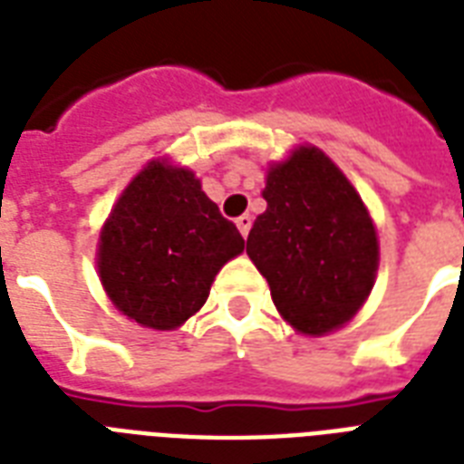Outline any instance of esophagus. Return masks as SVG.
<instances>
[{
  "mask_svg": "<svg viewBox=\"0 0 464 464\" xmlns=\"http://www.w3.org/2000/svg\"><path fill=\"white\" fill-rule=\"evenodd\" d=\"M236 226H238V231L243 233V238H246L247 233H250V226H253V218H250V214H243V217L236 218Z\"/></svg>",
  "mask_w": 464,
  "mask_h": 464,
  "instance_id": "esophagus-1",
  "label": "esophagus"
}]
</instances>
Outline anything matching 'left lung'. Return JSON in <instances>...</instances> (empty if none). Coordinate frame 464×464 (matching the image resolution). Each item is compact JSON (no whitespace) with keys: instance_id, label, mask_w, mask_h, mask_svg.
Wrapping results in <instances>:
<instances>
[{"instance_id":"1","label":"left lung","mask_w":464,"mask_h":464,"mask_svg":"<svg viewBox=\"0 0 464 464\" xmlns=\"http://www.w3.org/2000/svg\"><path fill=\"white\" fill-rule=\"evenodd\" d=\"M262 197L267 209L246 250L284 320L304 334L352 320L378 269L373 221L356 189L320 149L301 147L269 168Z\"/></svg>"}]
</instances>
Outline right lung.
<instances>
[{"instance_id":"obj_1","label":"right lung","mask_w":464,"mask_h":464,"mask_svg":"<svg viewBox=\"0 0 464 464\" xmlns=\"http://www.w3.org/2000/svg\"><path fill=\"white\" fill-rule=\"evenodd\" d=\"M243 247L236 224L221 217L195 173L154 160L103 226L98 272L127 317L173 330L202 308L218 269Z\"/></svg>"}]
</instances>
